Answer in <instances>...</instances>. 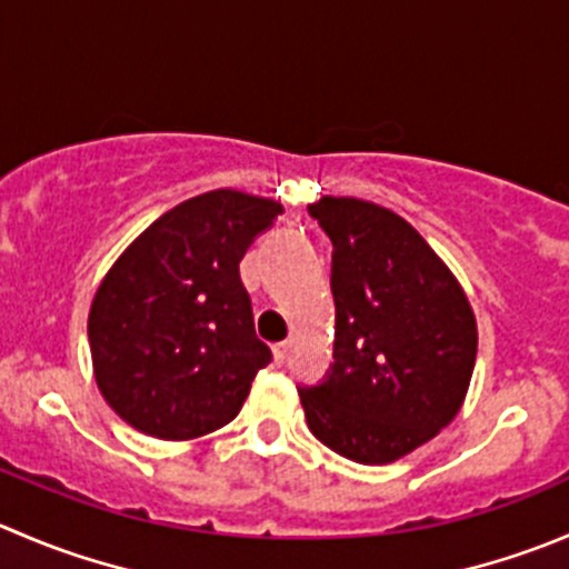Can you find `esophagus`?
Masks as SVG:
<instances>
[{
	"mask_svg": "<svg viewBox=\"0 0 569 569\" xmlns=\"http://www.w3.org/2000/svg\"><path fill=\"white\" fill-rule=\"evenodd\" d=\"M289 347H291V341H280V345H274V347H272L274 361L283 363V361H286V356H289Z\"/></svg>",
	"mask_w": 569,
	"mask_h": 569,
	"instance_id": "34e87169",
	"label": "esophagus"
}]
</instances>
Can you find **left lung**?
I'll list each match as a JSON object with an SVG mask.
<instances>
[{
	"label": "left lung",
	"instance_id": "left-lung-1",
	"mask_svg": "<svg viewBox=\"0 0 569 569\" xmlns=\"http://www.w3.org/2000/svg\"><path fill=\"white\" fill-rule=\"evenodd\" d=\"M333 244V363L300 386L308 428L358 465H389L459 413L478 352L476 313L402 217L352 197L308 206Z\"/></svg>",
	"mask_w": 569,
	"mask_h": 569
}]
</instances>
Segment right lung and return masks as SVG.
Here are the masks:
<instances>
[{
	"mask_svg": "<svg viewBox=\"0 0 569 569\" xmlns=\"http://www.w3.org/2000/svg\"><path fill=\"white\" fill-rule=\"evenodd\" d=\"M283 206L233 189L163 213L110 267L88 313L93 375L136 431L194 439L228 425L272 352L239 263Z\"/></svg>",
	"mask_w": 569,
	"mask_h": 569,
	"instance_id": "right-lung-1",
	"label": "right lung"
}]
</instances>
